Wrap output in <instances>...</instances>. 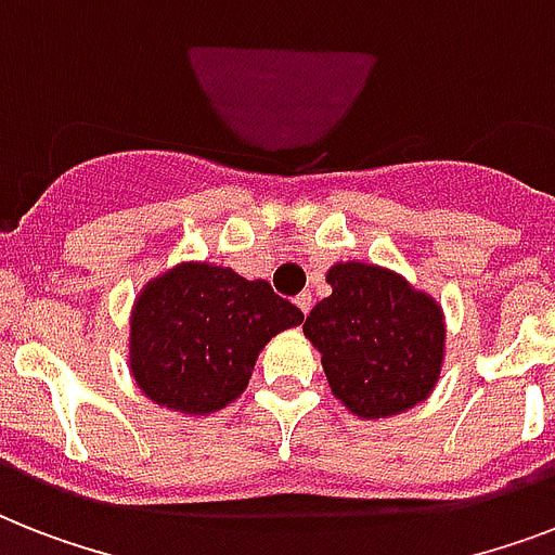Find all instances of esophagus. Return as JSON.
Wrapping results in <instances>:
<instances>
[{
    "label": "esophagus",
    "mask_w": 555,
    "mask_h": 555,
    "mask_svg": "<svg viewBox=\"0 0 555 555\" xmlns=\"http://www.w3.org/2000/svg\"><path fill=\"white\" fill-rule=\"evenodd\" d=\"M296 305H299V311H302V313H308V311H311V305H313L311 294H308V291H305V294H299V296H296Z\"/></svg>",
    "instance_id": "esophagus-1"
}]
</instances>
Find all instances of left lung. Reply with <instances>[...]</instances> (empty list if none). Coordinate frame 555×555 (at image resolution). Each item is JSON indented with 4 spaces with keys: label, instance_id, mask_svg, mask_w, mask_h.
Returning <instances> with one entry per match:
<instances>
[{
    "label": "left lung",
    "instance_id": "8db88e82",
    "mask_svg": "<svg viewBox=\"0 0 555 555\" xmlns=\"http://www.w3.org/2000/svg\"><path fill=\"white\" fill-rule=\"evenodd\" d=\"M331 296L305 317L331 391L357 417L409 412L429 397L443 363V313L431 296L377 264L339 261Z\"/></svg>",
    "mask_w": 555,
    "mask_h": 555
}]
</instances>
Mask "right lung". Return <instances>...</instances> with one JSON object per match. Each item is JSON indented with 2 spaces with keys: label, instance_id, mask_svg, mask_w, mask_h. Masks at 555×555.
<instances>
[{
  "label": "right lung",
  "instance_id": "obj_1",
  "mask_svg": "<svg viewBox=\"0 0 555 555\" xmlns=\"http://www.w3.org/2000/svg\"><path fill=\"white\" fill-rule=\"evenodd\" d=\"M302 320L264 279L186 261L152 279L134 302L132 374L172 412H218L247 388L264 343Z\"/></svg>",
  "mask_w": 555,
  "mask_h": 555
}]
</instances>
